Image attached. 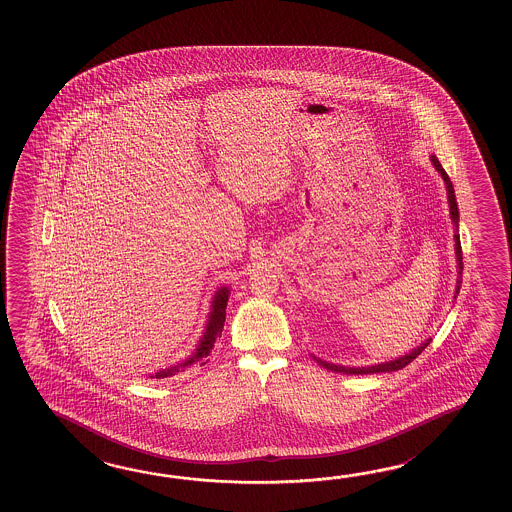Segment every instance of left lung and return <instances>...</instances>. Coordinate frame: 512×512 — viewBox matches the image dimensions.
<instances>
[{"label": "left lung", "mask_w": 512, "mask_h": 512, "mask_svg": "<svg viewBox=\"0 0 512 512\" xmlns=\"http://www.w3.org/2000/svg\"><path fill=\"white\" fill-rule=\"evenodd\" d=\"M430 161L434 164L437 174L443 177L446 186V197H448V208H450V219H452V225H454V252H456V291H454V300L459 294L461 289V283H463V252H461V241H459V210H457L456 192H454V186L450 177L446 175L445 170L441 163L437 161L435 155H430ZM432 342V338H426L425 342L421 346L404 353L397 359L386 360V362H379V364H371V366H342V364H333V362H327V360L318 359L315 355H311L313 360H316L322 368H326L329 371H337V373H346V375H370V373H390V371L403 370L404 366H408L415 357H419L423 353V349Z\"/></svg>", "instance_id": "1"}]
</instances>
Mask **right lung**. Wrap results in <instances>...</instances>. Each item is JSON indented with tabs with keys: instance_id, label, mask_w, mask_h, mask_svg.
<instances>
[{
	"instance_id": "add662e5",
	"label": "right lung",
	"mask_w": 512,
	"mask_h": 512,
	"mask_svg": "<svg viewBox=\"0 0 512 512\" xmlns=\"http://www.w3.org/2000/svg\"><path fill=\"white\" fill-rule=\"evenodd\" d=\"M230 287L229 285H221L218 291L212 296L210 300V309H208L207 322L203 327L201 338L197 340L196 348L194 351L179 362H175L168 368H161V370L148 373L146 379H166V377H174L181 371L194 368V366H205L208 362V357L214 349L216 338L221 335L223 326H225V318H227V302H229Z\"/></svg>"
}]
</instances>
